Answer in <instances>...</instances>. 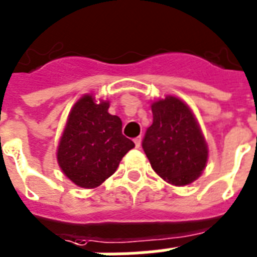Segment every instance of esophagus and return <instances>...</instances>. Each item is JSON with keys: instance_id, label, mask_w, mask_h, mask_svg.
<instances>
[{"instance_id": "34e87169", "label": "esophagus", "mask_w": 257, "mask_h": 257, "mask_svg": "<svg viewBox=\"0 0 257 257\" xmlns=\"http://www.w3.org/2000/svg\"><path fill=\"white\" fill-rule=\"evenodd\" d=\"M134 143H135V147L139 148L141 147V143H142V138L141 137H137L134 139Z\"/></svg>"}]
</instances>
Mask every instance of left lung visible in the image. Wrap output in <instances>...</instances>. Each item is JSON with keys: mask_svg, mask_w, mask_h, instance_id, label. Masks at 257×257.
<instances>
[{"mask_svg": "<svg viewBox=\"0 0 257 257\" xmlns=\"http://www.w3.org/2000/svg\"><path fill=\"white\" fill-rule=\"evenodd\" d=\"M152 124L142 142L151 167L173 185H188L207 162V146L189 106L176 97L152 103Z\"/></svg>", "mask_w": 257, "mask_h": 257, "instance_id": "left-lung-1", "label": "left lung"}]
</instances>
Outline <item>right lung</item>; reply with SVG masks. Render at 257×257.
I'll list each match as a JSON object with an SVG mask.
<instances>
[{
    "mask_svg": "<svg viewBox=\"0 0 257 257\" xmlns=\"http://www.w3.org/2000/svg\"><path fill=\"white\" fill-rule=\"evenodd\" d=\"M109 102L84 95L73 106L57 148V162L68 179L81 188L101 185L116 171L133 141L122 134L119 116L107 111Z\"/></svg>",
    "mask_w": 257,
    "mask_h": 257,
    "instance_id": "obj_1",
    "label": "right lung"
}]
</instances>
